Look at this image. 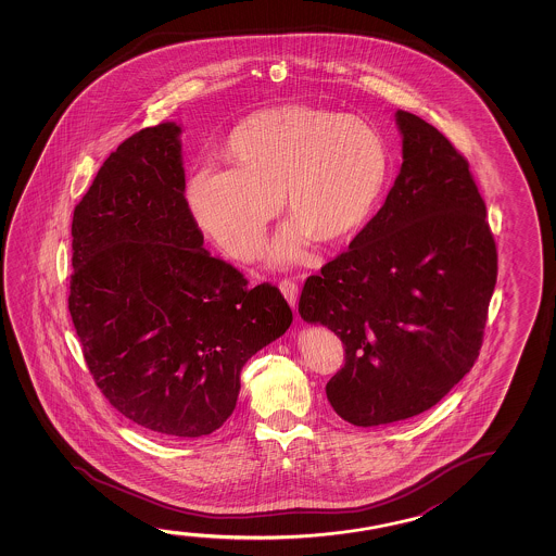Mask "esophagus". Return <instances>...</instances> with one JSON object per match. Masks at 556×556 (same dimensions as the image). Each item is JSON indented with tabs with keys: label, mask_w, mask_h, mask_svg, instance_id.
<instances>
[{
	"label": "esophagus",
	"mask_w": 556,
	"mask_h": 556,
	"mask_svg": "<svg viewBox=\"0 0 556 556\" xmlns=\"http://www.w3.org/2000/svg\"><path fill=\"white\" fill-rule=\"evenodd\" d=\"M279 289H281L282 296L291 304V308H294L296 306V299H299V282L294 281V279H282L279 282Z\"/></svg>",
	"instance_id": "1"
}]
</instances>
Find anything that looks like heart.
Instances as JSON below:
<instances>
[{
  "label": "heart",
  "mask_w": 556,
  "mask_h": 556,
  "mask_svg": "<svg viewBox=\"0 0 556 556\" xmlns=\"http://www.w3.org/2000/svg\"><path fill=\"white\" fill-rule=\"evenodd\" d=\"M235 168L201 166L186 184L191 217L237 260L262 252L281 198L292 225L275 242L279 260L302 244H341L372 213L388 176V151L370 122L314 106L265 110L238 124L225 147Z\"/></svg>",
  "instance_id": "heart-1"
}]
</instances>
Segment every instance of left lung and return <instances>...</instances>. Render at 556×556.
I'll use <instances>...</instances> for the list:
<instances>
[{"mask_svg": "<svg viewBox=\"0 0 556 556\" xmlns=\"http://www.w3.org/2000/svg\"><path fill=\"white\" fill-rule=\"evenodd\" d=\"M395 124L403 163L382 210L309 275L299 302L304 321L343 341L345 366L326 393L355 427L420 415L471 370L498 271L465 156L410 112Z\"/></svg>", "mask_w": 556, "mask_h": 556, "instance_id": "8db88e82", "label": "left lung"}]
</instances>
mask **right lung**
I'll return each instance as SVG.
<instances>
[{"mask_svg":"<svg viewBox=\"0 0 556 556\" xmlns=\"http://www.w3.org/2000/svg\"><path fill=\"white\" fill-rule=\"evenodd\" d=\"M182 128L110 153L74 211L70 314L102 395L163 438L207 437L237 407L240 370L281 337V291L203 248L184 198Z\"/></svg>","mask_w":556,"mask_h":556,"instance_id":"right-lung-1","label":"right lung"}]
</instances>
